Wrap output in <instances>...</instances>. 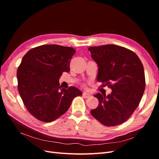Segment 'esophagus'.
I'll list each match as a JSON object with an SVG mask.
<instances>
[{"label":"esophagus","instance_id":"obj_1","mask_svg":"<svg viewBox=\"0 0 159 159\" xmlns=\"http://www.w3.org/2000/svg\"><path fill=\"white\" fill-rule=\"evenodd\" d=\"M83 96L85 98H89L91 97V95L89 93H88V92H84L83 93Z\"/></svg>","mask_w":159,"mask_h":159}]
</instances>
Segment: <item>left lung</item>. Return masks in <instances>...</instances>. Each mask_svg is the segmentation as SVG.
<instances>
[{"mask_svg": "<svg viewBox=\"0 0 159 159\" xmlns=\"http://www.w3.org/2000/svg\"><path fill=\"white\" fill-rule=\"evenodd\" d=\"M91 57L97 63V80L112 89L105 95L98 93V107L92 116L107 127L126 121L139 106L145 89V71L135 53L113 44L89 47Z\"/></svg>", "mask_w": 159, "mask_h": 159, "instance_id": "obj_1", "label": "left lung"}]
</instances>
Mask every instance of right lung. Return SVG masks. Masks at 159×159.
Wrapping results in <instances>:
<instances>
[{
  "label": "right lung",
  "mask_w": 159,
  "mask_h": 159,
  "mask_svg": "<svg viewBox=\"0 0 159 159\" xmlns=\"http://www.w3.org/2000/svg\"><path fill=\"white\" fill-rule=\"evenodd\" d=\"M73 48L56 44L38 46L24 56L17 70L18 90L34 117L51 122L64 114L72 100L82 92L73 86L62 88L59 79L69 72Z\"/></svg>",
  "instance_id": "add662e5"
}]
</instances>
